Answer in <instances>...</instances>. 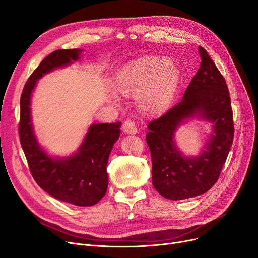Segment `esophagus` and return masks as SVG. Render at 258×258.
Returning <instances> with one entry per match:
<instances>
[{
  "label": "esophagus",
  "mask_w": 258,
  "mask_h": 258,
  "mask_svg": "<svg viewBox=\"0 0 258 258\" xmlns=\"http://www.w3.org/2000/svg\"><path fill=\"white\" fill-rule=\"evenodd\" d=\"M123 131H124V133H126V134L134 135L137 133V127H136L134 122L131 120H126L123 123Z\"/></svg>",
  "instance_id": "esophagus-1"
}]
</instances>
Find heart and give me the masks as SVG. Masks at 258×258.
Here are the masks:
<instances>
[{"instance_id": "b5f03b06", "label": "heart", "mask_w": 258, "mask_h": 258, "mask_svg": "<svg viewBox=\"0 0 258 258\" xmlns=\"http://www.w3.org/2000/svg\"><path fill=\"white\" fill-rule=\"evenodd\" d=\"M179 79V70L172 60L145 56L124 67L114 79V86L126 97L138 93L140 109L148 114H157L172 104Z\"/></svg>"}]
</instances>
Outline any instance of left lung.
<instances>
[{
  "label": "left lung",
  "mask_w": 258,
  "mask_h": 258,
  "mask_svg": "<svg viewBox=\"0 0 258 258\" xmlns=\"http://www.w3.org/2000/svg\"><path fill=\"white\" fill-rule=\"evenodd\" d=\"M201 64L178 104L151 121L146 136L152 156V183L169 200H185L207 192L220 175L233 145L234 124L230 93L215 62L199 45ZM191 119L212 124L198 156H185L175 133Z\"/></svg>",
  "instance_id": "left-lung-1"
}]
</instances>
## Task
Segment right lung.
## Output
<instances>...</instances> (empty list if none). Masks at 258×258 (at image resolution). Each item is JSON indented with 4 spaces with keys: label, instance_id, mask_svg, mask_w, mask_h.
<instances>
[{
    "label": "right lung",
    "instance_id": "1",
    "mask_svg": "<svg viewBox=\"0 0 258 258\" xmlns=\"http://www.w3.org/2000/svg\"><path fill=\"white\" fill-rule=\"evenodd\" d=\"M83 50H57L38 66L26 82L20 100V135L31 173L46 194L76 206H92L105 196L108 187L107 163L119 137L121 122L92 123L82 144L72 154L55 156L39 144L32 119V97L43 75L81 59Z\"/></svg>",
    "mask_w": 258,
    "mask_h": 258
}]
</instances>
